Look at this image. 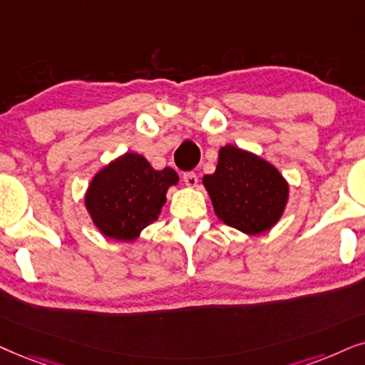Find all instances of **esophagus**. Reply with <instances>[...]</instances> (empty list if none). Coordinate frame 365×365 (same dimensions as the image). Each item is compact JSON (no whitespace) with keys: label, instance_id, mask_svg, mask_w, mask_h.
<instances>
[{"label":"esophagus","instance_id":"obj_1","mask_svg":"<svg viewBox=\"0 0 365 365\" xmlns=\"http://www.w3.org/2000/svg\"><path fill=\"white\" fill-rule=\"evenodd\" d=\"M183 182H185L187 187H197L198 178L193 172H185V173H183Z\"/></svg>","mask_w":365,"mask_h":365}]
</instances>
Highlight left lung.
<instances>
[{
    "label": "left lung",
    "mask_w": 365,
    "mask_h": 365,
    "mask_svg": "<svg viewBox=\"0 0 365 365\" xmlns=\"http://www.w3.org/2000/svg\"><path fill=\"white\" fill-rule=\"evenodd\" d=\"M215 215L249 236L266 232L283 215L289 185L269 161L251 151L225 145L212 175H205Z\"/></svg>",
    "instance_id": "1"
}]
</instances>
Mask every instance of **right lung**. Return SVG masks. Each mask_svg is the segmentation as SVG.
<instances>
[{
	"instance_id": "1",
	"label": "right lung",
	"mask_w": 365,
	"mask_h": 365,
	"mask_svg": "<svg viewBox=\"0 0 365 365\" xmlns=\"http://www.w3.org/2000/svg\"><path fill=\"white\" fill-rule=\"evenodd\" d=\"M177 183L173 168L155 170L145 156L128 151L94 175L86 209L106 237L135 241L158 219L168 188Z\"/></svg>"
}]
</instances>
